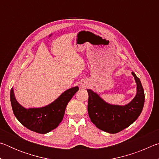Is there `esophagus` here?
Listing matches in <instances>:
<instances>
[{"mask_svg":"<svg viewBox=\"0 0 159 159\" xmlns=\"http://www.w3.org/2000/svg\"><path fill=\"white\" fill-rule=\"evenodd\" d=\"M81 87H82V88H85V85H81Z\"/></svg>","mask_w":159,"mask_h":159,"instance_id":"1","label":"esophagus"}]
</instances>
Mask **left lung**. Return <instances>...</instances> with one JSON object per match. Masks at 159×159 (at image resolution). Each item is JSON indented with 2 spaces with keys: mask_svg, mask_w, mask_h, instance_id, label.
Returning <instances> with one entry per match:
<instances>
[{
  "mask_svg": "<svg viewBox=\"0 0 159 159\" xmlns=\"http://www.w3.org/2000/svg\"><path fill=\"white\" fill-rule=\"evenodd\" d=\"M132 74L137 84V94L124 106L110 104L92 90H87L88 114L98 128L109 133H117L130 125L140 115L144 104V92L139 78L134 72Z\"/></svg>",
  "mask_w": 159,
  "mask_h": 159,
  "instance_id": "8db88e82",
  "label": "left lung"
}]
</instances>
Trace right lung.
Instances as JSON below:
<instances>
[{"mask_svg":"<svg viewBox=\"0 0 159 159\" xmlns=\"http://www.w3.org/2000/svg\"><path fill=\"white\" fill-rule=\"evenodd\" d=\"M79 89L76 86L66 90L57 99L45 107L26 109L18 103L12 88L10 102L13 113L26 128L38 133H48L57 128L62 120L67 104Z\"/></svg>","mask_w":159,"mask_h":159,"instance_id":"right-lung-1","label":"right lung"}]
</instances>
